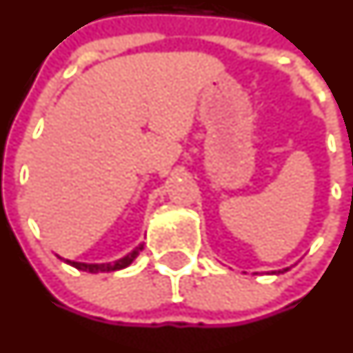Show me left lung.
<instances>
[{"mask_svg":"<svg viewBox=\"0 0 353 353\" xmlns=\"http://www.w3.org/2000/svg\"><path fill=\"white\" fill-rule=\"evenodd\" d=\"M290 270V268H285V270H281V271H273V274H281V273H285V271H288Z\"/></svg>","mask_w":353,"mask_h":353,"instance_id":"obj_1","label":"left lung"}]
</instances>
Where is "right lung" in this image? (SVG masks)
<instances>
[{
	"instance_id": "obj_1",
	"label": "right lung",
	"mask_w": 353,
	"mask_h": 353,
	"mask_svg": "<svg viewBox=\"0 0 353 353\" xmlns=\"http://www.w3.org/2000/svg\"><path fill=\"white\" fill-rule=\"evenodd\" d=\"M144 249V243H141L139 247H135L134 250H132L130 254H127L125 257H121V259L114 261V263H106V264H87V263H75V261H70V259H63V257H59V259L65 261L66 264H70V266L77 268V270L80 271H87V273H111V271H118V270H123V268L130 266L132 263L135 261V257L141 254V250Z\"/></svg>"
}]
</instances>
